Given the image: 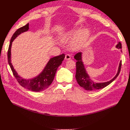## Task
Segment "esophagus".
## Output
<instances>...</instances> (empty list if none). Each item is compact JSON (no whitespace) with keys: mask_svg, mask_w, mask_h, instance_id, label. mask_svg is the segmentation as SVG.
I'll return each mask as SVG.
<instances>
[{"mask_svg":"<svg viewBox=\"0 0 130 130\" xmlns=\"http://www.w3.org/2000/svg\"><path fill=\"white\" fill-rule=\"evenodd\" d=\"M71 58V57H70V55L69 54H66L65 56V59L66 60H69Z\"/></svg>","mask_w":130,"mask_h":130,"instance_id":"34e87169","label":"esophagus"}]
</instances>
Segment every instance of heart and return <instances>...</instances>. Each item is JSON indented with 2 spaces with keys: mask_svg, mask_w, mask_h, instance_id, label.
I'll use <instances>...</instances> for the list:
<instances>
[{
  "mask_svg": "<svg viewBox=\"0 0 130 130\" xmlns=\"http://www.w3.org/2000/svg\"><path fill=\"white\" fill-rule=\"evenodd\" d=\"M89 36V32L88 30L82 31V29H76L72 31L63 39V42H67L76 39L73 44V47L75 49L81 48L85 44Z\"/></svg>",
  "mask_w": 130,
  "mask_h": 130,
  "instance_id": "obj_1",
  "label": "heart"
}]
</instances>
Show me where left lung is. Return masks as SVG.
<instances>
[{
	"mask_svg": "<svg viewBox=\"0 0 130 130\" xmlns=\"http://www.w3.org/2000/svg\"><path fill=\"white\" fill-rule=\"evenodd\" d=\"M116 48L121 49V44L119 42L118 44L116 45ZM74 58L77 61L76 63V75L75 77L78 84L81 87L85 89L89 90V91H94V90H98L104 88L106 86L109 85L110 84L115 80L117 76L119 75L120 72L121 61L120 62L118 70L116 75L114 77L112 80L109 81L102 82V83H96L92 81L90 78V77L86 72V69L84 67L83 62L82 61V53H78L74 56Z\"/></svg>",
	"mask_w": 130,
	"mask_h": 130,
	"instance_id": "8db88e82",
	"label": "left lung"
}]
</instances>
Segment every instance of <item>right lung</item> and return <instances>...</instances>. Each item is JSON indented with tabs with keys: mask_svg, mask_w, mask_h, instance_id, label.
<instances>
[{
	"mask_svg": "<svg viewBox=\"0 0 130 130\" xmlns=\"http://www.w3.org/2000/svg\"><path fill=\"white\" fill-rule=\"evenodd\" d=\"M29 29V23H27L26 25L19 28L13 34L11 39L8 52H7V59H8L9 64L13 75L16 78L18 83L22 87L34 92H41L42 90L48 88L51 84L52 83L57 69L58 67L61 64L62 61H63L65 57V55L63 54L59 56L50 58L42 72L36 77L33 78L32 79L26 80L19 76L11 63V49L12 43L18 35L27 31Z\"/></svg>",
	"mask_w": 130,
	"mask_h": 130,
	"instance_id": "1",
	"label": "right lung"
}]
</instances>
